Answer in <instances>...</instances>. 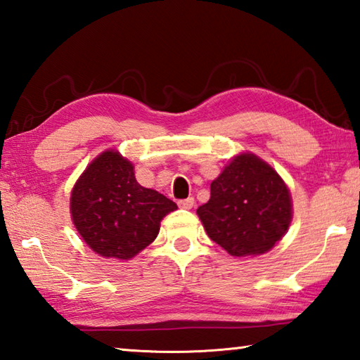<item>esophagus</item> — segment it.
Returning a JSON list of instances; mask_svg holds the SVG:
<instances>
[{
  "label": "esophagus",
  "mask_w": 360,
  "mask_h": 360,
  "mask_svg": "<svg viewBox=\"0 0 360 360\" xmlns=\"http://www.w3.org/2000/svg\"><path fill=\"white\" fill-rule=\"evenodd\" d=\"M178 205H179V208H182V210H192L193 205H195V200L192 197L186 198V200H181Z\"/></svg>",
  "instance_id": "1"
}]
</instances>
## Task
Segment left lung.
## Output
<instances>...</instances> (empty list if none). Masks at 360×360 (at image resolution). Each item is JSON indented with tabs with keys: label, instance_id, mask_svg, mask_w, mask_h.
I'll return each mask as SVG.
<instances>
[{
	"label": "left lung",
	"instance_id": "8db88e82",
	"mask_svg": "<svg viewBox=\"0 0 360 360\" xmlns=\"http://www.w3.org/2000/svg\"><path fill=\"white\" fill-rule=\"evenodd\" d=\"M210 238L233 257L275 248L292 222L289 187L271 165L241 152L211 182V197L197 210Z\"/></svg>",
	"mask_w": 360,
	"mask_h": 360
}]
</instances>
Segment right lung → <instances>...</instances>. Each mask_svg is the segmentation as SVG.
<instances>
[{
    "label": "right lung",
    "instance_id": "1",
    "mask_svg": "<svg viewBox=\"0 0 360 360\" xmlns=\"http://www.w3.org/2000/svg\"><path fill=\"white\" fill-rule=\"evenodd\" d=\"M178 210L154 188L138 184L135 167L108 149L94 158L71 191L70 211L79 235L106 259L130 260L157 238L160 222Z\"/></svg>",
    "mask_w": 360,
    "mask_h": 360
}]
</instances>
